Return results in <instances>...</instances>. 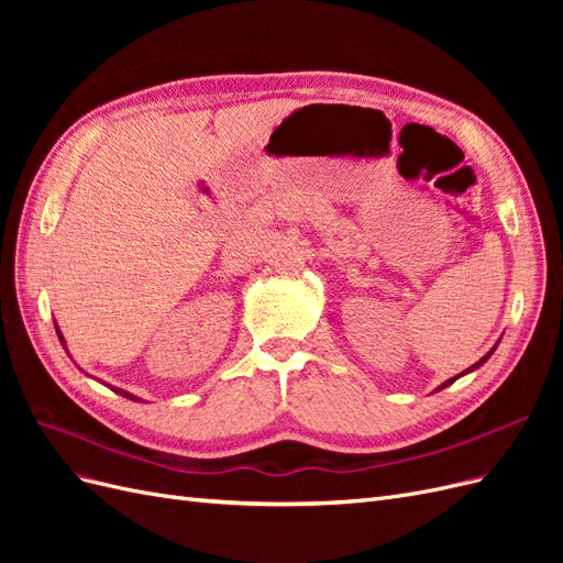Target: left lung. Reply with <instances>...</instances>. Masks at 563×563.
<instances>
[{
	"mask_svg": "<svg viewBox=\"0 0 563 563\" xmlns=\"http://www.w3.org/2000/svg\"><path fill=\"white\" fill-rule=\"evenodd\" d=\"M496 347H498V345H496ZM496 347H493V350H490V352H488V354H484V356H482V360H479V362H476V364H472V366H470V368H467V371H463V373H457V376H455V378H451V380H446V383H444V385H441V387H439V389H444V387H449V385H453V383H455V380H457V378H460V376H465V373H470V371H474V368H479V366H484V364H486V362H488V356H490V354H493V352H496Z\"/></svg>",
	"mask_w": 563,
	"mask_h": 563,
	"instance_id": "obj_1",
	"label": "left lung"
}]
</instances>
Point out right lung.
Listing matches in <instances>:
<instances>
[{
    "instance_id": "right-lung-1",
    "label": "right lung",
    "mask_w": 563,
    "mask_h": 563,
    "mask_svg": "<svg viewBox=\"0 0 563 563\" xmlns=\"http://www.w3.org/2000/svg\"><path fill=\"white\" fill-rule=\"evenodd\" d=\"M56 333H58V340H60V345L65 347V338H63V333H60V329L56 327ZM65 352H67V347H65ZM110 387V385H108ZM110 389H114L117 391V395H122V397H126V399H133V401H139V397H133L131 395V391H124V389H119V387H110Z\"/></svg>"
}]
</instances>
